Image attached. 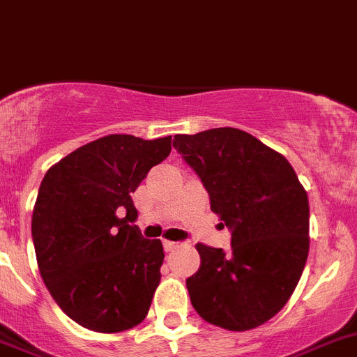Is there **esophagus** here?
<instances>
[{
    "label": "esophagus",
    "instance_id": "esophagus-1",
    "mask_svg": "<svg viewBox=\"0 0 357 357\" xmlns=\"http://www.w3.org/2000/svg\"><path fill=\"white\" fill-rule=\"evenodd\" d=\"M163 246H165V252H174L176 248L179 246V243H174V241H163Z\"/></svg>",
    "mask_w": 357,
    "mask_h": 357
}]
</instances>
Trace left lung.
I'll use <instances>...</instances> for the list:
<instances>
[{"label":"left lung","instance_id":"left-lung-1","mask_svg":"<svg viewBox=\"0 0 357 357\" xmlns=\"http://www.w3.org/2000/svg\"><path fill=\"white\" fill-rule=\"evenodd\" d=\"M174 149L208 190L210 208L231 230V248L196 244L201 266L187 278L208 324L250 331L277 314L309 255L307 192L289 161L234 127L176 135Z\"/></svg>","mask_w":357,"mask_h":357}]
</instances>
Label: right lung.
<instances>
[{"label":"right lung","mask_w":357,"mask_h":357,"mask_svg":"<svg viewBox=\"0 0 357 357\" xmlns=\"http://www.w3.org/2000/svg\"><path fill=\"white\" fill-rule=\"evenodd\" d=\"M172 136L107 135L48 169L32 213L43 282L57 305L95 333H122L147 316L163 244L144 238L131 194L170 154Z\"/></svg>","instance_id":"1"}]
</instances>
